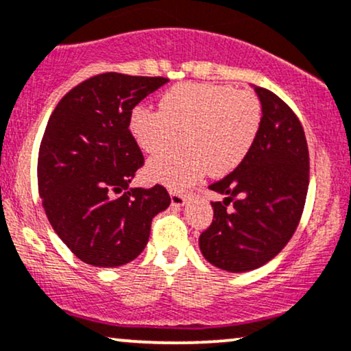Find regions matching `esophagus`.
<instances>
[{
	"mask_svg": "<svg viewBox=\"0 0 351 351\" xmlns=\"http://www.w3.org/2000/svg\"><path fill=\"white\" fill-rule=\"evenodd\" d=\"M186 204V196L180 193H171V206L175 208H181V206Z\"/></svg>",
	"mask_w": 351,
	"mask_h": 351,
	"instance_id": "esophagus-1",
	"label": "esophagus"
}]
</instances>
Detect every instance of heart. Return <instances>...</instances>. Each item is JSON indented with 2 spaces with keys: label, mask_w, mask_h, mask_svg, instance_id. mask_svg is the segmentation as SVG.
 I'll return each mask as SVG.
<instances>
[{
  "label": "heart",
  "mask_w": 351,
  "mask_h": 351,
  "mask_svg": "<svg viewBox=\"0 0 351 351\" xmlns=\"http://www.w3.org/2000/svg\"><path fill=\"white\" fill-rule=\"evenodd\" d=\"M261 103L229 84L178 83L165 91L160 111L134 108L130 132L149 155L176 147L147 165V176L170 189H186L206 173L223 176L247 158L261 125Z\"/></svg>",
  "instance_id": "obj_1"
}]
</instances>
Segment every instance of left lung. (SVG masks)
<instances>
[{
  "label": "left lung",
  "instance_id": "8db88e82",
  "mask_svg": "<svg viewBox=\"0 0 351 351\" xmlns=\"http://www.w3.org/2000/svg\"><path fill=\"white\" fill-rule=\"evenodd\" d=\"M253 88L263 112L260 132L247 158L209 186L226 197L210 202L213 223L199 237L202 256L230 273L263 267L285 248L309 188V150L298 116L274 93Z\"/></svg>",
  "mask_w": 351,
  "mask_h": 351
}]
</instances>
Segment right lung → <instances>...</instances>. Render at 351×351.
Here are the masks:
<instances>
[{
  "instance_id": "1",
  "label": "right lung",
  "mask_w": 351,
  "mask_h": 351,
  "mask_svg": "<svg viewBox=\"0 0 351 351\" xmlns=\"http://www.w3.org/2000/svg\"><path fill=\"white\" fill-rule=\"evenodd\" d=\"M167 82L96 75L66 93L50 116L37 162L39 194L50 226L84 263L114 268L137 258L152 219L170 206L160 184L129 186L143 165L130 114Z\"/></svg>"
}]
</instances>
